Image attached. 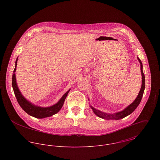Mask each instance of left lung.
Wrapping results in <instances>:
<instances>
[{"label": "left lung", "instance_id": "obj_1", "mask_svg": "<svg viewBox=\"0 0 160 160\" xmlns=\"http://www.w3.org/2000/svg\"><path fill=\"white\" fill-rule=\"evenodd\" d=\"M138 60L139 61L140 63V69H141V73H142V87L140 89V91L139 92L138 95H137V98H136V100L134 101V102L132 103H131L130 105H129L126 108H125L123 111L116 113L114 114H107L105 113H103L99 110H97L95 108H93L92 107H91V108L93 110V112H94V113L97 115L98 117L103 118V119H122L125 118L126 116L131 114L138 106V105L140 104L142 97H143V94L145 90V75L143 74V65H142V63L141 62V60H140V58L138 57H137Z\"/></svg>", "mask_w": 160, "mask_h": 160}]
</instances>
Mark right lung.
<instances>
[{"instance_id":"right-lung-1","label":"right lung","mask_w":160,"mask_h":160,"mask_svg":"<svg viewBox=\"0 0 160 160\" xmlns=\"http://www.w3.org/2000/svg\"><path fill=\"white\" fill-rule=\"evenodd\" d=\"M17 61H18V58L16 60L15 68L13 70V73L12 76V87L15 93V95L17 100V102L20 105V107L22 108L23 110L25 112H26L28 114L33 117H35L36 118H44L46 117L51 116L58 113L60 111V110L62 108L64 103V102L68 95L69 91L63 95V96L62 97V98L57 104L52 107L42 108V107L34 106V105L29 103L27 100H26L24 98V97L22 95L21 92H20L18 88V86L16 82V78H15V73L17 68Z\"/></svg>"}]
</instances>
